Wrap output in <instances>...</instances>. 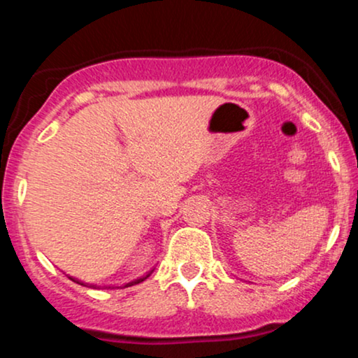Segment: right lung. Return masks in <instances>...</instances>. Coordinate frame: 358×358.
Masks as SVG:
<instances>
[{
    "label": "right lung",
    "instance_id": "obj_1",
    "mask_svg": "<svg viewBox=\"0 0 358 358\" xmlns=\"http://www.w3.org/2000/svg\"><path fill=\"white\" fill-rule=\"evenodd\" d=\"M151 274V273H150ZM150 274H146V276H143L141 279H138V281H134V282H141V281H145V279L148 278V276H150ZM72 279V281H76V282H79V285H82V286H85L84 285V282H80V281H77V279H73V278H71ZM131 285H133V282H129V285H126V286H131Z\"/></svg>",
    "mask_w": 358,
    "mask_h": 358
}]
</instances>
